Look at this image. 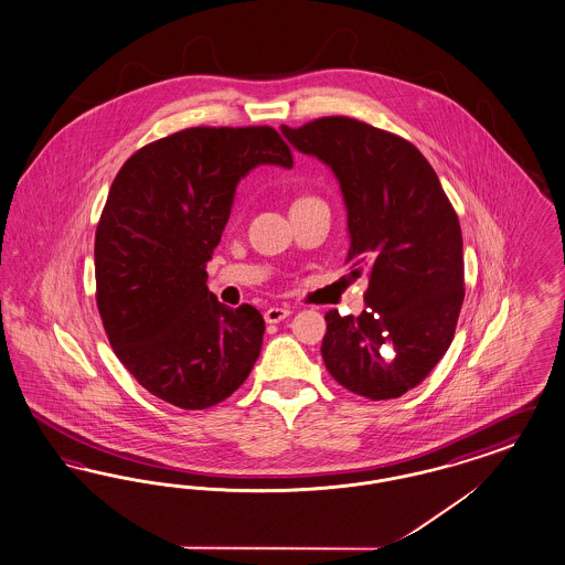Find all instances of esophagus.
<instances>
[{
    "mask_svg": "<svg viewBox=\"0 0 565 565\" xmlns=\"http://www.w3.org/2000/svg\"><path fill=\"white\" fill-rule=\"evenodd\" d=\"M286 317H290V309L271 307V309H267V313H265V321H267V323H279V321H284Z\"/></svg>",
    "mask_w": 565,
    "mask_h": 565,
    "instance_id": "esophagus-1",
    "label": "esophagus"
}]
</instances>
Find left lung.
Wrapping results in <instances>:
<instances>
[{"mask_svg":"<svg viewBox=\"0 0 565 565\" xmlns=\"http://www.w3.org/2000/svg\"><path fill=\"white\" fill-rule=\"evenodd\" d=\"M281 132L332 168L347 205V263L370 279L362 316L326 313L323 363L351 393L402 397L454 339L465 298L458 216L429 161L402 136L340 115Z\"/></svg>","mask_w":565,"mask_h":565,"instance_id":"1","label":"left lung"}]
</instances>
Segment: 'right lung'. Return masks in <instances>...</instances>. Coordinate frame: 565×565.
I'll list each match as a JSON object with an SVG mask.
<instances>
[{
	"label": "right lung",
	"mask_w": 565,
	"mask_h": 565,
	"mask_svg": "<svg viewBox=\"0 0 565 565\" xmlns=\"http://www.w3.org/2000/svg\"><path fill=\"white\" fill-rule=\"evenodd\" d=\"M263 163L292 168L277 130L200 126L138 149L109 189L94 237L98 313L117 360L172 406L221 404L260 355L265 319L218 302L205 265L237 182Z\"/></svg>",
	"instance_id": "obj_1"
}]
</instances>
